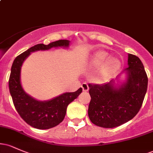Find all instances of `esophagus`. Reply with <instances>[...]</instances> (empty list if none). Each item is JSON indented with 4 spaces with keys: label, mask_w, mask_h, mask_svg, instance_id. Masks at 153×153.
<instances>
[{
    "label": "esophagus",
    "mask_w": 153,
    "mask_h": 153,
    "mask_svg": "<svg viewBox=\"0 0 153 153\" xmlns=\"http://www.w3.org/2000/svg\"><path fill=\"white\" fill-rule=\"evenodd\" d=\"M81 88H82V91H88L89 89V87H88V85L86 83V82H83V83L81 85Z\"/></svg>",
    "instance_id": "esophagus-1"
}]
</instances>
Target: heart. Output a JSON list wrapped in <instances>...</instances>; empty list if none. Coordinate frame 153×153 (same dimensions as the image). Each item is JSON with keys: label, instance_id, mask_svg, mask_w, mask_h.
Returning <instances> with one entry per match:
<instances>
[{"label": "heart", "instance_id": "obj_1", "mask_svg": "<svg viewBox=\"0 0 153 153\" xmlns=\"http://www.w3.org/2000/svg\"><path fill=\"white\" fill-rule=\"evenodd\" d=\"M120 65L119 59L112 56L104 50L96 52L91 59V65L94 68H99L100 71L97 75V79L100 81H105L110 78Z\"/></svg>", "mask_w": 153, "mask_h": 153}]
</instances>
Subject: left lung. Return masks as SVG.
<instances>
[{
  "label": "left lung",
  "instance_id": "1",
  "mask_svg": "<svg viewBox=\"0 0 153 153\" xmlns=\"http://www.w3.org/2000/svg\"><path fill=\"white\" fill-rule=\"evenodd\" d=\"M125 82L116 84L115 80L102 85L88 84L91 101L88 117L99 127L114 128L133 119L141 108L147 92L148 79L143 62L134 54H128Z\"/></svg>",
  "mask_w": 153,
  "mask_h": 153
}]
</instances>
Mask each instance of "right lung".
I'll return each mask as SVG.
<instances>
[{"mask_svg": "<svg viewBox=\"0 0 153 153\" xmlns=\"http://www.w3.org/2000/svg\"><path fill=\"white\" fill-rule=\"evenodd\" d=\"M70 41L61 39L45 45L39 44L16 57L11 67L8 81L10 96L19 114L28 124L39 129H47L58 125L64 119L67 107L81 94L80 88L75 92L64 93L48 101H38L24 91L21 83V69L23 62L31 52L48 50L52 47H69Z\"/></svg>", "mask_w": 153, "mask_h": 153, "instance_id": "right-lung-1", "label": "right lung"}]
</instances>
